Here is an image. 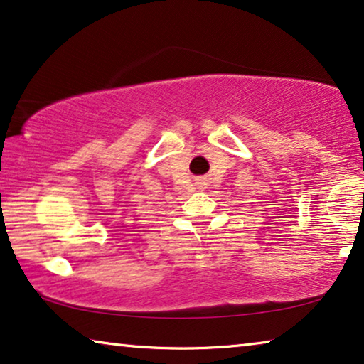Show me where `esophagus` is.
<instances>
[{
    "instance_id": "34e87169",
    "label": "esophagus",
    "mask_w": 364,
    "mask_h": 364,
    "mask_svg": "<svg viewBox=\"0 0 364 364\" xmlns=\"http://www.w3.org/2000/svg\"><path fill=\"white\" fill-rule=\"evenodd\" d=\"M198 186H199V189H205L207 188L205 178H198Z\"/></svg>"
}]
</instances>
